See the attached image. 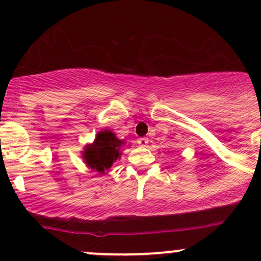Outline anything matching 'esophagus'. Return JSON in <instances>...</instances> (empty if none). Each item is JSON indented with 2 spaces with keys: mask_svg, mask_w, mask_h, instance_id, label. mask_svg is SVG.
I'll use <instances>...</instances> for the list:
<instances>
[{
  "mask_svg": "<svg viewBox=\"0 0 261 261\" xmlns=\"http://www.w3.org/2000/svg\"><path fill=\"white\" fill-rule=\"evenodd\" d=\"M137 143H139L140 146H142V147H145V146H147L148 139L147 137H140V139L137 140Z\"/></svg>",
  "mask_w": 261,
  "mask_h": 261,
  "instance_id": "esophagus-1",
  "label": "esophagus"
}]
</instances>
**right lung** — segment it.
Returning a JSON list of instances; mask_svg holds the SVG:
<instances>
[{
	"instance_id": "right-lung-1",
	"label": "right lung",
	"mask_w": 261,
	"mask_h": 261,
	"mask_svg": "<svg viewBox=\"0 0 261 261\" xmlns=\"http://www.w3.org/2000/svg\"><path fill=\"white\" fill-rule=\"evenodd\" d=\"M124 141L119 140L110 130H101L97 134L91 145H87L82 152L87 166L95 172L104 173L121 155Z\"/></svg>"
}]
</instances>
